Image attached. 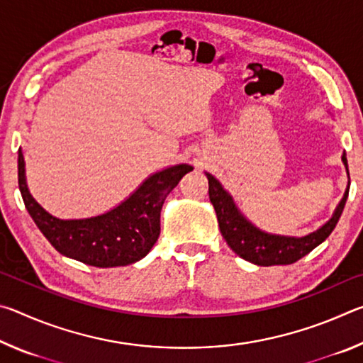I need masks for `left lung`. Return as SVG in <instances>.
<instances>
[{"label": "left lung", "instance_id": "1", "mask_svg": "<svg viewBox=\"0 0 363 363\" xmlns=\"http://www.w3.org/2000/svg\"><path fill=\"white\" fill-rule=\"evenodd\" d=\"M341 160L344 167H346V173L349 177L346 153H342ZM205 174L208 177V186H210L208 187L210 200L214 206V211H216L219 229L224 240L232 248L233 253L243 257L245 261L256 264V266H285V264H293L303 256L309 255L312 250L327 240V237L333 232L337 220L341 218V213L349 195V184H351L347 182L346 192H344L341 201L337 203L333 216L327 223L304 237H290L264 232L259 227H256L238 210L232 195L223 187V184L213 174Z\"/></svg>", "mask_w": 363, "mask_h": 363}]
</instances>
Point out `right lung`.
Returning a JSON list of instances; mask_svg holds the SVG:
<instances>
[{
	"label": "right lung",
	"mask_w": 363,
	"mask_h": 363,
	"mask_svg": "<svg viewBox=\"0 0 363 363\" xmlns=\"http://www.w3.org/2000/svg\"><path fill=\"white\" fill-rule=\"evenodd\" d=\"M19 189L30 216L60 255L96 267L134 264L149 253L160 235V211L168 194L194 168L179 163L150 174L112 210L91 218L60 219L48 213L32 194L26 160L19 149Z\"/></svg>",
	"instance_id": "add662e5"
}]
</instances>
